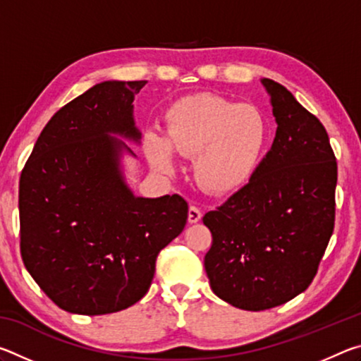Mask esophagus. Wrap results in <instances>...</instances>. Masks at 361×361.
<instances>
[{
  "label": "esophagus",
  "instance_id": "34e87169",
  "mask_svg": "<svg viewBox=\"0 0 361 361\" xmlns=\"http://www.w3.org/2000/svg\"><path fill=\"white\" fill-rule=\"evenodd\" d=\"M200 218H202V212H200V209H197V207L191 205L189 207V212H188V221L194 224V223H199Z\"/></svg>",
  "mask_w": 361,
  "mask_h": 361
}]
</instances>
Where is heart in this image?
<instances>
[{"mask_svg":"<svg viewBox=\"0 0 361 361\" xmlns=\"http://www.w3.org/2000/svg\"><path fill=\"white\" fill-rule=\"evenodd\" d=\"M164 138L149 133L146 156L161 172H173L172 152L194 157L192 173L207 192L223 195L252 178L264 154L269 122L259 108L215 94L189 95L167 111Z\"/></svg>","mask_w":361,"mask_h":361,"instance_id":"heart-1","label":"heart"}]
</instances>
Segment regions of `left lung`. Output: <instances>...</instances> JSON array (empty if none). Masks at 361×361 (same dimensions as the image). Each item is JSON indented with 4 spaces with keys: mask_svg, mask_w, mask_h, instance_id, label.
Here are the masks:
<instances>
[{
    "mask_svg": "<svg viewBox=\"0 0 361 361\" xmlns=\"http://www.w3.org/2000/svg\"><path fill=\"white\" fill-rule=\"evenodd\" d=\"M261 84L277 122L274 143L247 185L204 216L213 293L253 312L285 304L314 280L334 229L338 181L322 122L282 84Z\"/></svg>",
    "mask_w": 361,
    "mask_h": 361,
    "instance_id": "1",
    "label": "left lung"
}]
</instances>
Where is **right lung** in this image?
<instances>
[{"instance_id":"right-lung-1","label":"right lung","mask_w":361,"mask_h":361,"mask_svg":"<svg viewBox=\"0 0 361 361\" xmlns=\"http://www.w3.org/2000/svg\"><path fill=\"white\" fill-rule=\"evenodd\" d=\"M146 81H103L60 108L20 175V253L60 309L119 312L149 290L156 258L185 229L178 194L140 197L122 157L140 145L133 100Z\"/></svg>"}]
</instances>
